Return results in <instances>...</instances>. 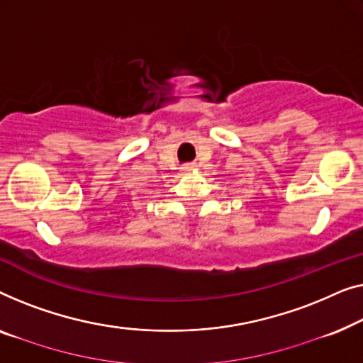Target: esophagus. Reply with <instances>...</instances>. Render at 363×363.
Wrapping results in <instances>:
<instances>
[{
	"label": "esophagus",
	"mask_w": 363,
	"mask_h": 363,
	"mask_svg": "<svg viewBox=\"0 0 363 363\" xmlns=\"http://www.w3.org/2000/svg\"><path fill=\"white\" fill-rule=\"evenodd\" d=\"M196 164H186V166H184L182 167V172H184V174H189V172H192V171H196Z\"/></svg>",
	"instance_id": "34e87169"
}]
</instances>
